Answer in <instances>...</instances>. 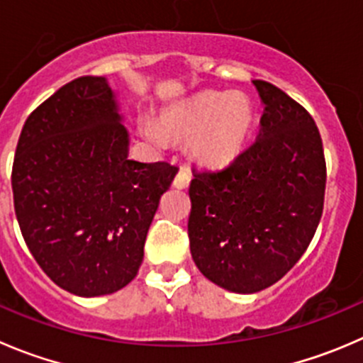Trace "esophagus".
<instances>
[{
	"label": "esophagus",
	"mask_w": 363,
	"mask_h": 363,
	"mask_svg": "<svg viewBox=\"0 0 363 363\" xmlns=\"http://www.w3.org/2000/svg\"><path fill=\"white\" fill-rule=\"evenodd\" d=\"M189 181H191V174L188 172V168H181V170H179V174L175 175L174 186L177 189H184L189 186Z\"/></svg>",
	"instance_id": "esophagus-1"
}]
</instances>
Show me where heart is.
Returning <instances> with one entry per match:
<instances>
[{"instance_id": "heart-1", "label": "heart", "mask_w": 363, "mask_h": 363, "mask_svg": "<svg viewBox=\"0 0 363 363\" xmlns=\"http://www.w3.org/2000/svg\"><path fill=\"white\" fill-rule=\"evenodd\" d=\"M253 106L245 96L232 92H206L179 104L163 115L161 129L143 121L140 129L156 145L174 140H191L196 160L207 167L234 163L248 145L252 135Z\"/></svg>"}]
</instances>
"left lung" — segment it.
Returning a JSON list of instances; mask_svg holds the SVG:
<instances>
[{
  "label": "left lung",
  "mask_w": 363,
  "mask_h": 363,
  "mask_svg": "<svg viewBox=\"0 0 363 363\" xmlns=\"http://www.w3.org/2000/svg\"><path fill=\"white\" fill-rule=\"evenodd\" d=\"M257 140L221 170H193L189 250L206 279L252 294L279 282L311 245L323 214L326 163L314 118L275 84Z\"/></svg>",
  "instance_id": "8db88e82"
}]
</instances>
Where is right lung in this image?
Wrapping results in <instances>:
<instances>
[{"label": "right lung", "instance_id": "right-lung-1", "mask_svg": "<svg viewBox=\"0 0 363 363\" xmlns=\"http://www.w3.org/2000/svg\"><path fill=\"white\" fill-rule=\"evenodd\" d=\"M129 133L103 76L63 84L24 122L12 167L16 216L31 255L83 298L128 286L177 167L129 160Z\"/></svg>", "mask_w": 363, "mask_h": 363}]
</instances>
